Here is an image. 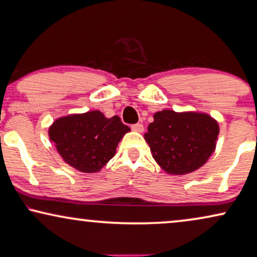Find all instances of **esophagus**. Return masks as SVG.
I'll return each mask as SVG.
<instances>
[{"label": "esophagus", "mask_w": 257, "mask_h": 257, "mask_svg": "<svg viewBox=\"0 0 257 257\" xmlns=\"http://www.w3.org/2000/svg\"><path fill=\"white\" fill-rule=\"evenodd\" d=\"M131 128L133 131H137V132H143L144 131V125L142 122H137V124H133L131 126Z\"/></svg>", "instance_id": "esophagus-1"}]
</instances>
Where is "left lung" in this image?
<instances>
[{"instance_id":"obj_1","label":"left lung","mask_w":257,"mask_h":257,"mask_svg":"<svg viewBox=\"0 0 257 257\" xmlns=\"http://www.w3.org/2000/svg\"><path fill=\"white\" fill-rule=\"evenodd\" d=\"M147 131L145 140L161 168L186 174L201 167L214 152L219 125L208 114L164 110L154 114Z\"/></svg>"}]
</instances>
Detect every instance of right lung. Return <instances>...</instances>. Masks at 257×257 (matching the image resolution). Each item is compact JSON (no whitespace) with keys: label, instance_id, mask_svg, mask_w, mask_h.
I'll return each mask as SVG.
<instances>
[{"label":"right lung","instance_id":"obj_1","mask_svg":"<svg viewBox=\"0 0 257 257\" xmlns=\"http://www.w3.org/2000/svg\"><path fill=\"white\" fill-rule=\"evenodd\" d=\"M128 131L118 115L105 118L101 112L91 111L57 119L49 136L65 163L93 173L113 158L118 143Z\"/></svg>","mask_w":257,"mask_h":257}]
</instances>
